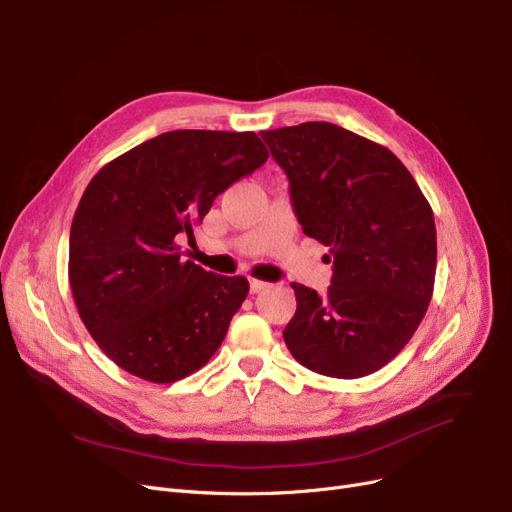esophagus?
<instances>
[{
    "mask_svg": "<svg viewBox=\"0 0 512 512\" xmlns=\"http://www.w3.org/2000/svg\"><path fill=\"white\" fill-rule=\"evenodd\" d=\"M269 287H271V283L260 281V279H250V291H252V294H260V291L269 289Z\"/></svg>",
    "mask_w": 512,
    "mask_h": 512,
    "instance_id": "obj_1",
    "label": "esophagus"
}]
</instances>
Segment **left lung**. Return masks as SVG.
<instances>
[{
	"instance_id": "obj_1",
	"label": "left lung",
	"mask_w": 512,
	"mask_h": 512,
	"mask_svg": "<svg viewBox=\"0 0 512 512\" xmlns=\"http://www.w3.org/2000/svg\"><path fill=\"white\" fill-rule=\"evenodd\" d=\"M260 135L285 170L304 233L333 258L323 298L291 283L298 308L285 346L314 373L371 375L410 342L431 302L433 210L408 168L367 137L331 123Z\"/></svg>"
}]
</instances>
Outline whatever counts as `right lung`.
Here are the masks:
<instances>
[{
    "instance_id": "right-lung-1",
    "label": "right lung",
    "mask_w": 512,
    "mask_h": 512,
    "mask_svg": "<svg viewBox=\"0 0 512 512\" xmlns=\"http://www.w3.org/2000/svg\"><path fill=\"white\" fill-rule=\"evenodd\" d=\"M269 158L256 133L170 131L100 168L70 227L68 281L83 325L127 373L173 383L202 369L246 300V277L181 260L216 196Z\"/></svg>"
}]
</instances>
